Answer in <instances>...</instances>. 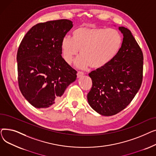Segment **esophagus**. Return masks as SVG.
<instances>
[{
  "instance_id": "esophagus-1",
  "label": "esophagus",
  "mask_w": 156,
  "mask_h": 156,
  "mask_svg": "<svg viewBox=\"0 0 156 156\" xmlns=\"http://www.w3.org/2000/svg\"><path fill=\"white\" fill-rule=\"evenodd\" d=\"M83 75H84V73H83V71H78V73H77V77H78V78H80V77H81V76H82Z\"/></svg>"
}]
</instances>
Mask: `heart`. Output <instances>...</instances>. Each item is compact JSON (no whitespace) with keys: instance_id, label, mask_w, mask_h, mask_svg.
I'll return each mask as SVG.
<instances>
[{"instance_id":"b5f03b06","label":"heart","mask_w":156,"mask_h":156,"mask_svg":"<svg viewBox=\"0 0 156 156\" xmlns=\"http://www.w3.org/2000/svg\"><path fill=\"white\" fill-rule=\"evenodd\" d=\"M122 38L119 31L94 27H81L73 31L72 38L65 37L61 43L64 60L71 64L78 55H81L76 65L98 69L108 64L119 52Z\"/></svg>"}]
</instances>
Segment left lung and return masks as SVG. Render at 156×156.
<instances>
[{
  "mask_svg": "<svg viewBox=\"0 0 156 156\" xmlns=\"http://www.w3.org/2000/svg\"><path fill=\"white\" fill-rule=\"evenodd\" d=\"M123 34L116 56L104 67L88 74L92 87L88 104L103 116H112L126 108L140 89L143 80L144 55L130 30L119 27Z\"/></svg>",
  "mask_w": 156,
  "mask_h": 156,
  "instance_id": "obj_1",
  "label": "left lung"
}]
</instances>
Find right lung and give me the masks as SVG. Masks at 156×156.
Instances as JSON below:
<instances>
[{
    "instance_id": "right-lung-1",
    "label": "right lung",
    "mask_w": 156,
    "mask_h": 156,
    "mask_svg": "<svg viewBox=\"0 0 156 156\" xmlns=\"http://www.w3.org/2000/svg\"><path fill=\"white\" fill-rule=\"evenodd\" d=\"M73 22L40 23L23 37L17 52L18 81L24 97L36 108H49L61 100L77 71L61 56L62 40Z\"/></svg>"
}]
</instances>
